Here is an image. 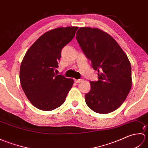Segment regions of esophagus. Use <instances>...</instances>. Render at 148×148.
Returning <instances> with one entry per match:
<instances>
[{
  "instance_id": "34e87169",
  "label": "esophagus",
  "mask_w": 148,
  "mask_h": 148,
  "mask_svg": "<svg viewBox=\"0 0 148 148\" xmlns=\"http://www.w3.org/2000/svg\"><path fill=\"white\" fill-rule=\"evenodd\" d=\"M83 81L82 79H74V82L76 83H79L81 82V81Z\"/></svg>"
}]
</instances>
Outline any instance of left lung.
Instances as JSON below:
<instances>
[{"instance_id":"1","label":"left lung","mask_w":148,"mask_h":148,"mask_svg":"<svg viewBox=\"0 0 148 148\" xmlns=\"http://www.w3.org/2000/svg\"><path fill=\"white\" fill-rule=\"evenodd\" d=\"M76 39L99 72V80L90 82L91 90L85 95L87 106L100 114L115 111L126 99L132 86L127 55L109 34L96 28H79Z\"/></svg>"}]
</instances>
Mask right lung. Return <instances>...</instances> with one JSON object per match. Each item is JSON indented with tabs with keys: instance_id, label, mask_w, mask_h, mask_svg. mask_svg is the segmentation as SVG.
Wrapping results in <instances>:
<instances>
[{
	"instance_id": "right-lung-1",
	"label": "right lung",
	"mask_w": 148,
	"mask_h": 148,
	"mask_svg": "<svg viewBox=\"0 0 148 148\" xmlns=\"http://www.w3.org/2000/svg\"><path fill=\"white\" fill-rule=\"evenodd\" d=\"M78 27H58L40 36L27 50L20 65L21 85L36 108L52 111L62 106L74 80L55 72L64 47L74 38Z\"/></svg>"
}]
</instances>
